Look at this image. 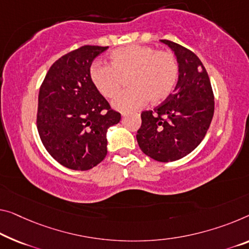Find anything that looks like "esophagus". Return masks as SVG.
I'll return each instance as SVG.
<instances>
[{"label":"esophagus","mask_w":249,"mask_h":249,"mask_svg":"<svg viewBox=\"0 0 249 249\" xmlns=\"http://www.w3.org/2000/svg\"><path fill=\"white\" fill-rule=\"evenodd\" d=\"M127 116V113H122V117H125Z\"/></svg>","instance_id":"34e87169"}]
</instances>
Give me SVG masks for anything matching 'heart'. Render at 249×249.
<instances>
[{
    "label": "heart",
    "mask_w": 249,
    "mask_h": 249,
    "mask_svg": "<svg viewBox=\"0 0 249 249\" xmlns=\"http://www.w3.org/2000/svg\"><path fill=\"white\" fill-rule=\"evenodd\" d=\"M125 78L130 89L114 99V108L131 111L148 100L155 105L174 91L178 79L177 61L170 52L133 44L112 51L110 64L97 62L90 68L91 81L105 98L116 97Z\"/></svg>",
    "instance_id": "obj_1"
}]
</instances>
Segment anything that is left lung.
Masks as SVG:
<instances>
[{"instance_id": "1", "label": "left lung", "mask_w": 249, "mask_h": 249, "mask_svg": "<svg viewBox=\"0 0 249 249\" xmlns=\"http://www.w3.org/2000/svg\"><path fill=\"white\" fill-rule=\"evenodd\" d=\"M173 50L178 63V82L154 110L141 113L138 144L144 155L160 162L181 159L198 147L213 120V93L199 58L180 44L160 40Z\"/></svg>"}]
</instances>
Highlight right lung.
I'll return each instance as SVG.
<instances>
[{"instance_id":"obj_1","label":"right lung","mask_w":249,"mask_h":249,"mask_svg":"<svg viewBox=\"0 0 249 249\" xmlns=\"http://www.w3.org/2000/svg\"><path fill=\"white\" fill-rule=\"evenodd\" d=\"M108 47L83 45L56 60L42 82L36 127L47 151L72 170H89L107 156V131L121 119L93 86L90 67Z\"/></svg>"}]
</instances>
